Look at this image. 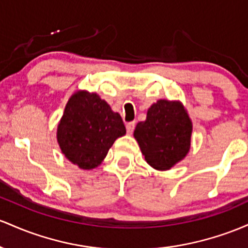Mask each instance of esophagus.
<instances>
[{
    "label": "esophagus",
    "instance_id": "1",
    "mask_svg": "<svg viewBox=\"0 0 248 248\" xmlns=\"http://www.w3.org/2000/svg\"><path fill=\"white\" fill-rule=\"evenodd\" d=\"M135 127H136V122H130V123H127L126 124L127 133H130V135H131V133L133 132V130H135Z\"/></svg>",
    "mask_w": 248,
    "mask_h": 248
}]
</instances>
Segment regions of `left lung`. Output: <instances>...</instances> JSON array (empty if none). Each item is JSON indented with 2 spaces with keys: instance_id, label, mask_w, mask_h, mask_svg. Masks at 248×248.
Here are the masks:
<instances>
[{
  "instance_id": "8db88e82",
  "label": "left lung",
  "mask_w": 248,
  "mask_h": 248,
  "mask_svg": "<svg viewBox=\"0 0 248 248\" xmlns=\"http://www.w3.org/2000/svg\"><path fill=\"white\" fill-rule=\"evenodd\" d=\"M192 122L184 105L178 101L159 99L139 122L135 136L150 166L166 171L183 160L191 147Z\"/></svg>"
}]
</instances>
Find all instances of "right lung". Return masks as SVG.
<instances>
[{
  "label": "right lung",
  "instance_id": "add662e5",
  "mask_svg": "<svg viewBox=\"0 0 248 248\" xmlns=\"http://www.w3.org/2000/svg\"><path fill=\"white\" fill-rule=\"evenodd\" d=\"M126 133L122 117L97 93L79 90L69 98L57 127L62 154L82 170L101 165L117 138Z\"/></svg>",
  "mask_w": 248,
  "mask_h": 248
}]
</instances>
